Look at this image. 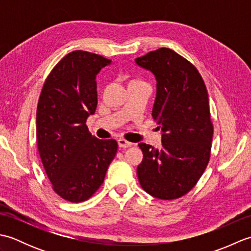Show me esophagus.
<instances>
[{"instance_id": "obj_1", "label": "esophagus", "mask_w": 251, "mask_h": 251, "mask_svg": "<svg viewBox=\"0 0 251 251\" xmlns=\"http://www.w3.org/2000/svg\"><path fill=\"white\" fill-rule=\"evenodd\" d=\"M117 143H119V147H120V148H123V149L129 148V147L132 146L131 142L127 141V140H125V139H123V138H120V139L117 140Z\"/></svg>"}]
</instances>
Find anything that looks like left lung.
Instances as JSON below:
<instances>
[{"mask_svg": "<svg viewBox=\"0 0 251 251\" xmlns=\"http://www.w3.org/2000/svg\"><path fill=\"white\" fill-rule=\"evenodd\" d=\"M136 63L156 78L152 116L163 132L159 149L139 143L138 179L153 197L179 199L194 188L210 158L214 126L205 83L190 61L170 49L148 52Z\"/></svg>", "mask_w": 251, "mask_h": 251, "instance_id": "left-lung-1", "label": "left lung"}]
</instances>
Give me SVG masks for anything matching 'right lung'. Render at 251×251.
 <instances>
[{
    "label": "right lung",
    "instance_id": "right-lung-1",
    "mask_svg": "<svg viewBox=\"0 0 251 251\" xmlns=\"http://www.w3.org/2000/svg\"><path fill=\"white\" fill-rule=\"evenodd\" d=\"M110 59L69 52L50 71L36 110V142L52 190L71 202L88 200L103 183L117 151L114 139L92 136L86 120L97 108L96 75Z\"/></svg>",
    "mask_w": 251,
    "mask_h": 251
}]
</instances>
